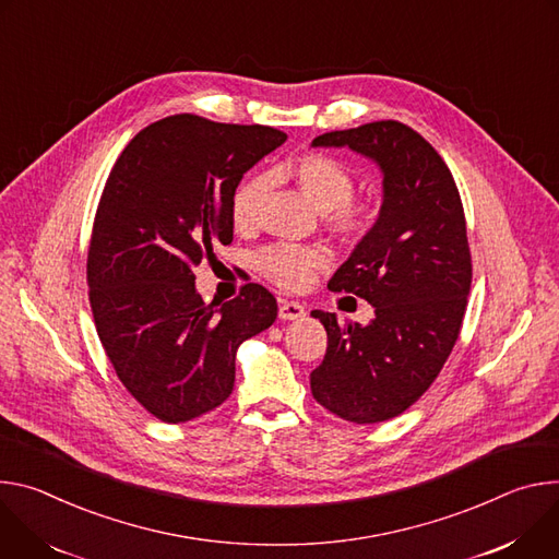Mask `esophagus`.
<instances>
[{
    "label": "esophagus",
    "mask_w": 559,
    "mask_h": 559,
    "mask_svg": "<svg viewBox=\"0 0 559 559\" xmlns=\"http://www.w3.org/2000/svg\"><path fill=\"white\" fill-rule=\"evenodd\" d=\"M306 316V306L295 299H282L280 301V318L282 320H297Z\"/></svg>",
    "instance_id": "1"
}]
</instances>
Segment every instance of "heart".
<instances>
[{"label":"heart","instance_id":"1","mask_svg":"<svg viewBox=\"0 0 559 559\" xmlns=\"http://www.w3.org/2000/svg\"><path fill=\"white\" fill-rule=\"evenodd\" d=\"M288 177L295 181L304 198L324 211L329 226L344 237L366 235L376 224V209L355 198V170L340 157L322 151L304 153L288 162ZM266 189L262 175H248L230 200V219L235 228L246 230L258 219V206ZM260 273L273 284L299 290L311 284L313 275L329 264V253L322 246L275 241L255 258Z\"/></svg>","mask_w":559,"mask_h":559}]
</instances>
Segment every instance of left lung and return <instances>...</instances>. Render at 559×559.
Masks as SVG:
<instances>
[{
  "label": "left lung",
  "instance_id": "1",
  "mask_svg": "<svg viewBox=\"0 0 559 559\" xmlns=\"http://www.w3.org/2000/svg\"><path fill=\"white\" fill-rule=\"evenodd\" d=\"M313 146H348L384 173L376 226L329 282L373 304L376 318L359 326L311 313L329 335L313 397L346 421L378 424L430 389L460 337L473 277L464 206L447 162L402 121L331 131Z\"/></svg>",
  "mask_w": 559,
  "mask_h": 559
}]
</instances>
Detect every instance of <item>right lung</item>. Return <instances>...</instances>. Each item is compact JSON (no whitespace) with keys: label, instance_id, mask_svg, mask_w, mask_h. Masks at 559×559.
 <instances>
[{"label":"right lung","instance_id":"right-lung-1","mask_svg":"<svg viewBox=\"0 0 559 559\" xmlns=\"http://www.w3.org/2000/svg\"><path fill=\"white\" fill-rule=\"evenodd\" d=\"M284 142L258 123L170 115L140 131L106 179L86 260L91 311L123 389L166 424L224 404L239 344L277 318L260 284L206 304L193 271L233 241L241 175Z\"/></svg>","mask_w":559,"mask_h":559}]
</instances>
